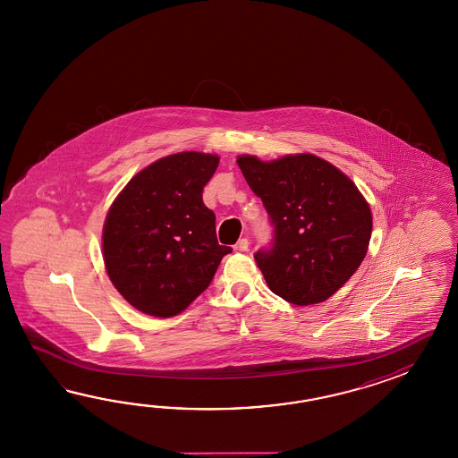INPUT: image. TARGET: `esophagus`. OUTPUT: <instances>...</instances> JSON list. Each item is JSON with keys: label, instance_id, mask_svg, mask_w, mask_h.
Returning <instances> with one entry per match:
<instances>
[{"label": "esophagus", "instance_id": "34e87169", "mask_svg": "<svg viewBox=\"0 0 458 458\" xmlns=\"http://www.w3.org/2000/svg\"><path fill=\"white\" fill-rule=\"evenodd\" d=\"M233 249H235V250H239V252H245V250H249V241H247V239H241L239 242L233 245Z\"/></svg>", "mask_w": 458, "mask_h": 458}]
</instances>
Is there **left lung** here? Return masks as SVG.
I'll list each match as a JSON object with an SVG mask.
<instances>
[{
    "label": "left lung",
    "mask_w": 458,
    "mask_h": 458,
    "mask_svg": "<svg viewBox=\"0 0 458 458\" xmlns=\"http://www.w3.org/2000/svg\"><path fill=\"white\" fill-rule=\"evenodd\" d=\"M237 165L273 225L270 247L253 255L268 288L296 306L331 298L369 250L371 211L359 188L312 154L241 156Z\"/></svg>",
    "instance_id": "8db88e82"
}]
</instances>
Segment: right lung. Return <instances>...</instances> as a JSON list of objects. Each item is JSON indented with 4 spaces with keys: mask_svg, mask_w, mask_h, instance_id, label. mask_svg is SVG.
Wrapping results in <instances>:
<instances>
[{
    "mask_svg": "<svg viewBox=\"0 0 458 458\" xmlns=\"http://www.w3.org/2000/svg\"><path fill=\"white\" fill-rule=\"evenodd\" d=\"M219 157L178 152L140 170L117 195L103 227L107 276L140 312L172 318L205 292L223 257L203 188Z\"/></svg>",
    "mask_w": 458,
    "mask_h": 458,
    "instance_id": "1",
    "label": "right lung"
}]
</instances>
